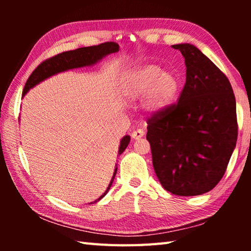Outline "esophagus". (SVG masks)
Listing matches in <instances>:
<instances>
[{
	"label": "esophagus",
	"instance_id": "esophagus-1",
	"mask_svg": "<svg viewBox=\"0 0 251 251\" xmlns=\"http://www.w3.org/2000/svg\"><path fill=\"white\" fill-rule=\"evenodd\" d=\"M144 135H145V131H144L143 129H137V130H134L130 136L133 139H139V138L144 137Z\"/></svg>",
	"mask_w": 251,
	"mask_h": 251
}]
</instances>
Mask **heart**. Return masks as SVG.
I'll return each instance as SVG.
<instances>
[{"mask_svg": "<svg viewBox=\"0 0 251 251\" xmlns=\"http://www.w3.org/2000/svg\"><path fill=\"white\" fill-rule=\"evenodd\" d=\"M179 78L171 71H163L160 65L145 64L127 73L122 83V92L128 100H142L148 112H160L167 108L177 97Z\"/></svg>", "mask_w": 251, "mask_h": 251, "instance_id": "heart-1", "label": "heart"}]
</instances>
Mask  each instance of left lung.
<instances>
[{"instance_id":"1","label":"left lung","mask_w":251,"mask_h":251,"mask_svg":"<svg viewBox=\"0 0 251 251\" xmlns=\"http://www.w3.org/2000/svg\"><path fill=\"white\" fill-rule=\"evenodd\" d=\"M173 48L185 58V86L176 104L148 118L146 138L161 186L197 196L220 181L236 147V99L227 76L196 46Z\"/></svg>"}]
</instances>
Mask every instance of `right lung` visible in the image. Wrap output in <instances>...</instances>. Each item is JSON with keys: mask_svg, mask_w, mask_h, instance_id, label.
Wrapping results in <instances>:
<instances>
[{"mask_svg": "<svg viewBox=\"0 0 251 251\" xmlns=\"http://www.w3.org/2000/svg\"><path fill=\"white\" fill-rule=\"evenodd\" d=\"M118 49L120 48H118L117 44L112 43V42H106V43L100 44V45L80 48L77 50H67V52H63L61 54L55 55V56L46 59L44 62H42L41 64L33 71V73L29 75L28 79L26 80V83H25L22 95L24 96L32 87L41 83L42 80L50 77V76L61 73V72H64L67 70L93 65L99 62L100 59L106 56V55L117 52ZM129 141H130V137L128 135H126L122 138L120 150H118V154L121 155L122 152L126 150V147L128 146L129 144ZM116 172H117V166L115 168V171H114V175L112 177V180L109 182L107 189H106L105 193L101 195L99 199H96L94 202L100 201V199L108 193L110 186H112L114 181V178H115Z\"/></svg>", "mask_w": 251, "mask_h": 251, "instance_id": "1", "label": "right lung"}]
</instances>
